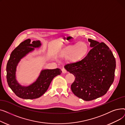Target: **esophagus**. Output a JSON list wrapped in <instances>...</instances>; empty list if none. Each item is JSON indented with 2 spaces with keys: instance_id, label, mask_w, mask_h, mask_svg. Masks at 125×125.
I'll return each mask as SVG.
<instances>
[{
  "instance_id": "34e87169",
  "label": "esophagus",
  "mask_w": 125,
  "mask_h": 125,
  "mask_svg": "<svg viewBox=\"0 0 125 125\" xmlns=\"http://www.w3.org/2000/svg\"><path fill=\"white\" fill-rule=\"evenodd\" d=\"M62 73H67L66 70L64 68H63L62 69Z\"/></svg>"
}]
</instances>
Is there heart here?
I'll list each match as a JSON object with an SVG mask.
<instances>
[{
  "label": "heart",
  "instance_id": "obj_1",
  "mask_svg": "<svg viewBox=\"0 0 125 125\" xmlns=\"http://www.w3.org/2000/svg\"><path fill=\"white\" fill-rule=\"evenodd\" d=\"M89 51L88 44L81 42L71 44L63 48L60 52L59 56L64 60L69 59L72 62H80L87 57Z\"/></svg>",
  "mask_w": 125,
  "mask_h": 125
}]
</instances>
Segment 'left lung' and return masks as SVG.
I'll return each instance as SVG.
<instances>
[{
  "instance_id": "left-lung-1",
  "label": "left lung",
  "mask_w": 125,
  "mask_h": 125,
  "mask_svg": "<svg viewBox=\"0 0 125 125\" xmlns=\"http://www.w3.org/2000/svg\"><path fill=\"white\" fill-rule=\"evenodd\" d=\"M92 48L83 60L68 64L65 68L75 76L71 85L73 93L85 101L105 94L114 82L116 66L112 52L104 42L88 39Z\"/></svg>"
}]
</instances>
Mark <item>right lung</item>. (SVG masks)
Instances as JSON below:
<instances>
[{"instance_id":"right-lung-1","label":"right lung","mask_w":125,"mask_h":125,"mask_svg":"<svg viewBox=\"0 0 125 125\" xmlns=\"http://www.w3.org/2000/svg\"><path fill=\"white\" fill-rule=\"evenodd\" d=\"M30 42V39H26L13 50L6 65V79L9 86L17 96L25 99H33L42 96L48 89L54 77L62 73L59 68L42 70L36 81L31 84L28 86L20 84L16 78L19 62L34 48L40 47L42 45L39 41Z\"/></svg>"}]
</instances>
